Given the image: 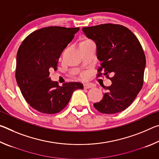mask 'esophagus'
Here are the masks:
<instances>
[{
    "mask_svg": "<svg viewBox=\"0 0 159 159\" xmlns=\"http://www.w3.org/2000/svg\"><path fill=\"white\" fill-rule=\"evenodd\" d=\"M83 86H84V88H85V89H88V88L94 87V85L93 84H91V83H85Z\"/></svg>",
    "mask_w": 159,
    "mask_h": 159,
    "instance_id": "obj_1",
    "label": "esophagus"
}]
</instances>
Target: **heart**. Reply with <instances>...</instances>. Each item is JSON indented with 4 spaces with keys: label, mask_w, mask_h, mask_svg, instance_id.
Returning <instances> with one entry per match:
<instances>
[{
    "label": "heart",
    "mask_w": 159,
    "mask_h": 159,
    "mask_svg": "<svg viewBox=\"0 0 159 159\" xmlns=\"http://www.w3.org/2000/svg\"><path fill=\"white\" fill-rule=\"evenodd\" d=\"M89 41H90V40H88V39H84L83 41L80 42V43H85V42H89Z\"/></svg>",
    "instance_id": "obj_1"
}]
</instances>
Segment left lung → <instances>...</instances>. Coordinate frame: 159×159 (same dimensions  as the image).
I'll return each mask as SVG.
<instances>
[{"label":"left lung","instance_id":"1","mask_svg":"<svg viewBox=\"0 0 159 159\" xmlns=\"http://www.w3.org/2000/svg\"><path fill=\"white\" fill-rule=\"evenodd\" d=\"M82 30L97 45V57L101 61L97 76H102L103 71L112 83L94 107L102 114L123 111L143 85L146 58L140 43L130 29L119 25L104 24ZM109 73L113 75L111 78Z\"/></svg>","mask_w":159,"mask_h":159}]
</instances>
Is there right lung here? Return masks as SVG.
Segmentation results:
<instances>
[{
    "instance_id": "right-lung-1",
    "label": "right lung",
    "mask_w": 159,
    "mask_h": 159,
    "mask_svg": "<svg viewBox=\"0 0 159 159\" xmlns=\"http://www.w3.org/2000/svg\"><path fill=\"white\" fill-rule=\"evenodd\" d=\"M79 29L55 26L42 28L29 34L19 48L16 80L26 101L38 111L59 113L69 103L74 91L83 88L79 82L60 86L49 78V70L57 68L61 52Z\"/></svg>"
}]
</instances>
